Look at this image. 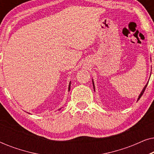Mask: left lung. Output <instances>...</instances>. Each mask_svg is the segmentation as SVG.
I'll use <instances>...</instances> for the list:
<instances>
[{"mask_svg":"<svg viewBox=\"0 0 154 154\" xmlns=\"http://www.w3.org/2000/svg\"><path fill=\"white\" fill-rule=\"evenodd\" d=\"M92 83H93V86H94V83H93V81H92ZM147 84H148V83H147ZM147 84H146V85H145V87L144 88V89H143V90H142V92H141V94H140V96H139L138 100H140V97H142V94H143V93H144V92L145 91V89H146V86H147ZM138 100H137V101H138Z\"/></svg>","mask_w":154,"mask_h":154,"instance_id":"1","label":"left lung"}]
</instances>
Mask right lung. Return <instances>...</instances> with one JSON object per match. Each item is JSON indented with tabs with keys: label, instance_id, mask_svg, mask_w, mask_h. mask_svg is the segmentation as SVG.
I'll list each match as a JSON object with an SVG mask.
<instances>
[{
	"label": "right lung",
	"instance_id": "1",
	"mask_svg": "<svg viewBox=\"0 0 154 154\" xmlns=\"http://www.w3.org/2000/svg\"><path fill=\"white\" fill-rule=\"evenodd\" d=\"M70 86H71V82H70V83H69V90H70Z\"/></svg>",
	"mask_w": 154,
	"mask_h": 154
}]
</instances>
